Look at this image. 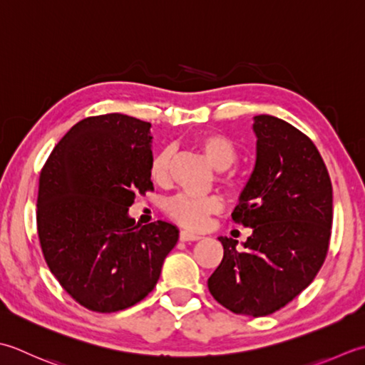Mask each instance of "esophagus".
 I'll return each instance as SVG.
<instances>
[{
    "instance_id": "1",
    "label": "esophagus",
    "mask_w": 365,
    "mask_h": 365,
    "mask_svg": "<svg viewBox=\"0 0 365 365\" xmlns=\"http://www.w3.org/2000/svg\"><path fill=\"white\" fill-rule=\"evenodd\" d=\"M198 240H202V236L193 232H189V230H181L180 232V241L185 242V241H198Z\"/></svg>"
}]
</instances>
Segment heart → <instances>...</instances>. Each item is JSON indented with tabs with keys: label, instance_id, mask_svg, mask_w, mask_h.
Listing matches in <instances>:
<instances>
[{
	"label": "heart",
	"instance_id": "obj_1",
	"mask_svg": "<svg viewBox=\"0 0 365 365\" xmlns=\"http://www.w3.org/2000/svg\"><path fill=\"white\" fill-rule=\"evenodd\" d=\"M195 146L203 153L207 162L215 170H227L237 159V151L233 141L217 132H206L195 138ZM172 176V151L168 148L158 151L150 162V178L154 184L167 185ZM230 187H236L237 181L233 175L222 178ZM224 202L219 195H193V193H178L167 200L163 211L170 219L185 228L198 230L206 225L210 215L220 212Z\"/></svg>",
	"mask_w": 365,
	"mask_h": 365
}]
</instances>
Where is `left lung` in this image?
I'll return each instance as SVG.
<instances>
[{"instance_id":"obj_1","label":"left lung","mask_w":365,"mask_h":365,"mask_svg":"<svg viewBox=\"0 0 365 365\" xmlns=\"http://www.w3.org/2000/svg\"><path fill=\"white\" fill-rule=\"evenodd\" d=\"M257 162L232 214L252 228L237 241L220 236L224 258L207 288L233 314L266 317L314 282L328 255L332 184L317 146L280 118L255 116Z\"/></svg>"}]
</instances>
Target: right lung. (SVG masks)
Instances as JSON below:
<instances>
[{
  "label": "right lung",
  "mask_w": 365,
  "mask_h": 365,
  "mask_svg": "<svg viewBox=\"0 0 365 365\" xmlns=\"http://www.w3.org/2000/svg\"><path fill=\"white\" fill-rule=\"evenodd\" d=\"M151 124L128 115L89 116L59 140L39 175L37 236L48 269L80 306L101 314L150 294L178 228L138 227L135 195L154 190Z\"/></svg>",
  "instance_id": "add662e5"
}]
</instances>
